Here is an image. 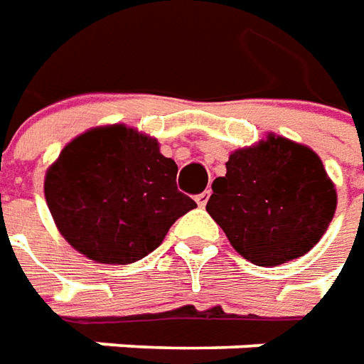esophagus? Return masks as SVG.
Returning <instances> with one entry per match:
<instances>
[{
	"mask_svg": "<svg viewBox=\"0 0 364 364\" xmlns=\"http://www.w3.org/2000/svg\"><path fill=\"white\" fill-rule=\"evenodd\" d=\"M210 194H211V190H205V192H202V194H198L196 196V202H198V205H205L208 203V200H210Z\"/></svg>",
	"mask_w": 364,
	"mask_h": 364,
	"instance_id": "34e87169",
	"label": "esophagus"
}]
</instances>
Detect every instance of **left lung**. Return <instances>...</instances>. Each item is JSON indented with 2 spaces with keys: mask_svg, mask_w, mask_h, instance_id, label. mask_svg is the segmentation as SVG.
<instances>
[{
  "mask_svg": "<svg viewBox=\"0 0 364 364\" xmlns=\"http://www.w3.org/2000/svg\"><path fill=\"white\" fill-rule=\"evenodd\" d=\"M225 168L228 174L211 184L205 210L252 264L298 259L326 233L337 194L308 146L269 135L257 146L235 151Z\"/></svg>",
  "mask_w": 364,
  "mask_h": 364,
  "instance_id": "8db88e82",
  "label": "left lung"
}]
</instances>
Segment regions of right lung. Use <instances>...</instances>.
Segmentation results:
<instances>
[{
  "label": "right lung",
  "instance_id": "obj_1",
  "mask_svg": "<svg viewBox=\"0 0 364 364\" xmlns=\"http://www.w3.org/2000/svg\"><path fill=\"white\" fill-rule=\"evenodd\" d=\"M178 166L159 143L123 125L76 136L45 178V198L64 239L105 264L154 251L196 202L176 186Z\"/></svg>",
  "mask_w": 364,
  "mask_h": 364
}]
</instances>
